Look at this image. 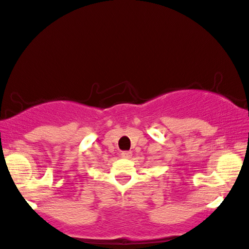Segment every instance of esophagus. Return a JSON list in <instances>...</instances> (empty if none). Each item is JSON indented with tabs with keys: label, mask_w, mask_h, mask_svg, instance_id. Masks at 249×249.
Here are the masks:
<instances>
[{
	"label": "esophagus",
	"mask_w": 249,
	"mask_h": 249,
	"mask_svg": "<svg viewBox=\"0 0 249 249\" xmlns=\"http://www.w3.org/2000/svg\"><path fill=\"white\" fill-rule=\"evenodd\" d=\"M121 156H122V158H126V159H128V158H131L132 152H131V151H123L122 154H121Z\"/></svg>",
	"instance_id": "34e87169"
}]
</instances>
